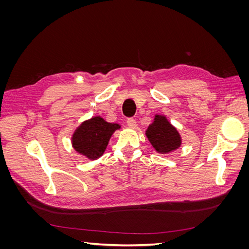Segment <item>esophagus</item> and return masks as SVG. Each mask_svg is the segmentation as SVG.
Segmentation results:
<instances>
[{
  "instance_id": "obj_1",
  "label": "esophagus",
  "mask_w": 249,
  "mask_h": 249,
  "mask_svg": "<svg viewBox=\"0 0 249 249\" xmlns=\"http://www.w3.org/2000/svg\"><path fill=\"white\" fill-rule=\"evenodd\" d=\"M126 124H127V126H129V127H136L137 123H136V120H135L134 118H129V119L126 120Z\"/></svg>"
}]
</instances>
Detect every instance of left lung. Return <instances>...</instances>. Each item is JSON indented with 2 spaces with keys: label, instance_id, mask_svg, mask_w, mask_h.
I'll return each mask as SVG.
<instances>
[{
  "label": "left lung",
  "instance_id": "obj_1",
  "mask_svg": "<svg viewBox=\"0 0 249 249\" xmlns=\"http://www.w3.org/2000/svg\"><path fill=\"white\" fill-rule=\"evenodd\" d=\"M146 136L158 153L167 154L180 145V137L165 116L156 115L155 122L148 126Z\"/></svg>",
  "mask_w": 249,
  "mask_h": 249
}]
</instances>
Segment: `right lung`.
<instances>
[{
	"mask_svg": "<svg viewBox=\"0 0 249 249\" xmlns=\"http://www.w3.org/2000/svg\"><path fill=\"white\" fill-rule=\"evenodd\" d=\"M119 127V124H109L100 116L89 119L74 132L72 136L73 148L88 159H97L104 154L111 135Z\"/></svg>",
	"mask_w": 249,
	"mask_h": 249,
	"instance_id": "right-lung-1",
	"label": "right lung"
}]
</instances>
